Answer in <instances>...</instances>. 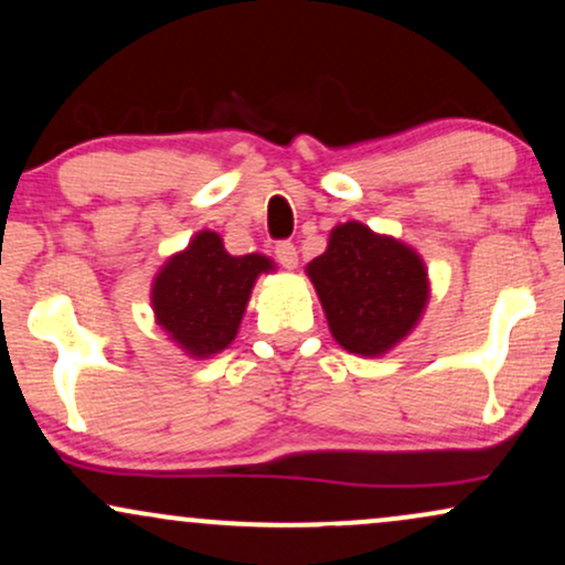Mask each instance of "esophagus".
<instances>
[{"mask_svg": "<svg viewBox=\"0 0 565 565\" xmlns=\"http://www.w3.org/2000/svg\"><path fill=\"white\" fill-rule=\"evenodd\" d=\"M276 253V260L281 263L284 268H297V247L291 245V242H278V245L274 247Z\"/></svg>", "mask_w": 565, "mask_h": 565, "instance_id": "1", "label": "esophagus"}]
</instances>
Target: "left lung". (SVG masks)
<instances>
[{
    "label": "left lung",
    "mask_w": 565,
    "mask_h": 565,
    "mask_svg": "<svg viewBox=\"0 0 565 565\" xmlns=\"http://www.w3.org/2000/svg\"><path fill=\"white\" fill-rule=\"evenodd\" d=\"M307 276L316 284L333 339L362 356L385 354L409 335L430 297L423 258L360 221L335 226Z\"/></svg>",
    "instance_id": "1"
}]
</instances>
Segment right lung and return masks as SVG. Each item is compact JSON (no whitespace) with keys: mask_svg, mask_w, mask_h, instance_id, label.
<instances>
[{"mask_svg":"<svg viewBox=\"0 0 565 565\" xmlns=\"http://www.w3.org/2000/svg\"><path fill=\"white\" fill-rule=\"evenodd\" d=\"M266 270H274L266 255H230L216 232H198L156 276V323L188 354H216L237 335L255 278Z\"/></svg>","mask_w":565,"mask_h":565,"instance_id":"add662e5","label":"right lung"}]
</instances>
